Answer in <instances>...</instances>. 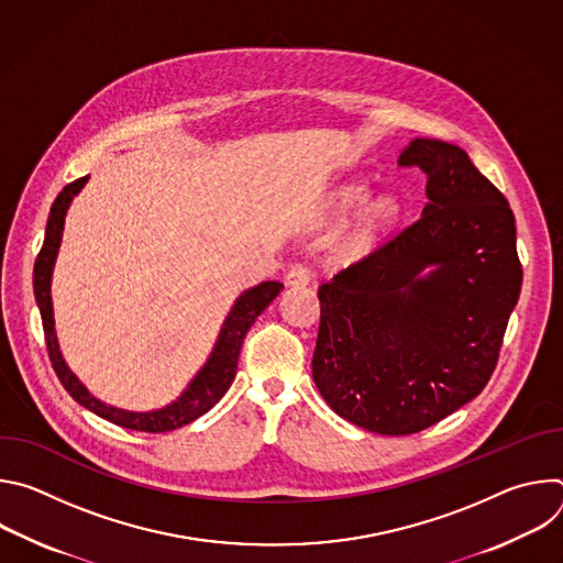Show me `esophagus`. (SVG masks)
<instances>
[{
	"label": "esophagus",
	"instance_id": "1",
	"mask_svg": "<svg viewBox=\"0 0 563 563\" xmlns=\"http://www.w3.org/2000/svg\"><path fill=\"white\" fill-rule=\"evenodd\" d=\"M311 278H313V272L307 265H294L285 276L287 285H309Z\"/></svg>",
	"mask_w": 563,
	"mask_h": 563
}]
</instances>
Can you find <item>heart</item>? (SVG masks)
I'll return each instance as SVG.
<instances>
[{
	"mask_svg": "<svg viewBox=\"0 0 563 563\" xmlns=\"http://www.w3.org/2000/svg\"><path fill=\"white\" fill-rule=\"evenodd\" d=\"M367 189L361 187V185H350L345 189H341L339 194V205L341 207H354L358 205L363 198H365ZM396 202L391 198H378L374 200L367 209H365V216L361 220V227L356 231V243H367V240H372L378 231H383L394 218H396Z\"/></svg>",
	"mask_w": 563,
	"mask_h": 563,
	"instance_id": "obj_1",
	"label": "heart"
}]
</instances>
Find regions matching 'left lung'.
I'll return each instance as SVG.
<instances>
[{"label": "left lung", "mask_w": 563, "mask_h": 563, "mask_svg": "<svg viewBox=\"0 0 563 563\" xmlns=\"http://www.w3.org/2000/svg\"><path fill=\"white\" fill-rule=\"evenodd\" d=\"M398 165L426 172L428 205L318 287L311 361L328 406L387 437L421 432L486 387L523 280L515 213L461 146L417 137Z\"/></svg>", "instance_id": "8db88e82"}]
</instances>
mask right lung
<instances>
[{
    "label": "right lung",
    "mask_w": 563,
    "mask_h": 563,
    "mask_svg": "<svg viewBox=\"0 0 563 563\" xmlns=\"http://www.w3.org/2000/svg\"><path fill=\"white\" fill-rule=\"evenodd\" d=\"M87 178H79L70 185H66L59 196L55 198L48 222H46V233H44V245L37 254L35 269H33V289H35V300L42 313V325H44V336H46V350L48 358L53 363V369L57 378L62 380L64 389L77 400L79 406H85L93 415L129 430L137 432H172L176 428H183L205 412H209L218 400L224 396L229 385L233 383L235 367H238V354L240 347H243V341L254 325V320L265 311V307L280 294L283 285L276 280H265L247 291L240 294L224 318L222 330L218 334V341L213 345V352L209 354L207 363L202 369L194 376V380L187 385V389L169 404L167 408L151 410V412H129L120 410L113 406L102 404L100 398H96L79 378L68 369L66 361L62 358L57 336H55V318H53V302H51V276L55 267V258L59 252L62 243V231H64V218L68 211L70 200L79 194L87 185Z\"/></svg>",
    "instance_id": "1"
}]
</instances>
